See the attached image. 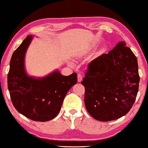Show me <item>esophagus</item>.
I'll return each mask as SVG.
<instances>
[{"label":"esophagus","mask_w":148,"mask_h":148,"mask_svg":"<svg viewBox=\"0 0 148 148\" xmlns=\"http://www.w3.org/2000/svg\"><path fill=\"white\" fill-rule=\"evenodd\" d=\"M82 80V76L81 74H78V82H81Z\"/></svg>","instance_id":"34e87169"}]
</instances>
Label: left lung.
<instances>
[{"label":"left lung","instance_id":"left-lung-1","mask_svg":"<svg viewBox=\"0 0 148 148\" xmlns=\"http://www.w3.org/2000/svg\"><path fill=\"white\" fill-rule=\"evenodd\" d=\"M139 82L137 58L125 42H120L89 64L82 82L88 113L101 122L125 116L135 102Z\"/></svg>","mask_w":148,"mask_h":148}]
</instances>
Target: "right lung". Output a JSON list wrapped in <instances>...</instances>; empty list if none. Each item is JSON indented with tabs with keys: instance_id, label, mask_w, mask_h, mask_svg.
Listing matches in <instances>:
<instances>
[{
	"instance_id": "1",
	"label": "right lung",
	"mask_w": 148,
	"mask_h": 148,
	"mask_svg": "<svg viewBox=\"0 0 148 148\" xmlns=\"http://www.w3.org/2000/svg\"><path fill=\"white\" fill-rule=\"evenodd\" d=\"M33 38L28 35L12 54L8 88L19 113L38 122L54 119L60 111L67 92L77 83V74L63 76L58 70L42 78L30 76L25 66V54Z\"/></svg>"
}]
</instances>
